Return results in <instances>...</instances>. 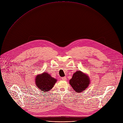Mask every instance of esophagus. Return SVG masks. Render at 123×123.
<instances>
[{"mask_svg":"<svg viewBox=\"0 0 123 123\" xmlns=\"http://www.w3.org/2000/svg\"><path fill=\"white\" fill-rule=\"evenodd\" d=\"M62 79L64 81H65V80H66V77H62Z\"/></svg>","mask_w":123,"mask_h":123,"instance_id":"34e87169","label":"esophagus"}]
</instances>
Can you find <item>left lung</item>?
Segmentation results:
<instances>
[{
  "mask_svg": "<svg viewBox=\"0 0 123 123\" xmlns=\"http://www.w3.org/2000/svg\"><path fill=\"white\" fill-rule=\"evenodd\" d=\"M89 83L88 76L80 71L74 73L72 78L69 80V83L76 92H81L86 90Z\"/></svg>",
  "mask_w": 123,
  "mask_h": 123,
  "instance_id": "obj_1",
  "label": "left lung"
}]
</instances>
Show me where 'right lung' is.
<instances>
[{
    "label": "right lung",
    "mask_w": 123,
    "mask_h": 123,
    "mask_svg": "<svg viewBox=\"0 0 123 123\" xmlns=\"http://www.w3.org/2000/svg\"><path fill=\"white\" fill-rule=\"evenodd\" d=\"M57 79L53 78L50 74L44 72L41 75H37L36 78V86L41 90V92H49L53 87Z\"/></svg>",
    "instance_id": "right-lung-1"
}]
</instances>
